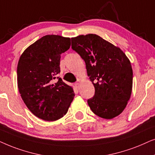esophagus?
Instances as JSON below:
<instances>
[{
  "instance_id": "1",
  "label": "esophagus",
  "mask_w": 155,
  "mask_h": 155,
  "mask_svg": "<svg viewBox=\"0 0 155 155\" xmlns=\"http://www.w3.org/2000/svg\"><path fill=\"white\" fill-rule=\"evenodd\" d=\"M74 85H75V86H76V88H79L80 84H79V83H78V82H76V83H75V84H74Z\"/></svg>"
}]
</instances>
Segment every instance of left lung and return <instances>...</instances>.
Segmentation results:
<instances>
[{
  "instance_id": "8db88e82",
  "label": "left lung",
  "mask_w": 155,
  "mask_h": 155,
  "mask_svg": "<svg viewBox=\"0 0 155 155\" xmlns=\"http://www.w3.org/2000/svg\"><path fill=\"white\" fill-rule=\"evenodd\" d=\"M71 48L85 61L87 74L94 86V96L87 101L91 110L105 119L120 114L133 88V69L126 55L94 34L71 38Z\"/></svg>"
}]
</instances>
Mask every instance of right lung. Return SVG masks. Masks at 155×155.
I'll return each mask as SVG.
<instances>
[{"mask_svg":"<svg viewBox=\"0 0 155 155\" xmlns=\"http://www.w3.org/2000/svg\"><path fill=\"white\" fill-rule=\"evenodd\" d=\"M70 38L45 35L29 46L18 64V86L29 110L39 118L57 120L67 113L73 88L57 75L61 54L69 49Z\"/></svg>","mask_w":155,"mask_h":155,"instance_id":"add662e5","label":"right lung"}]
</instances>
